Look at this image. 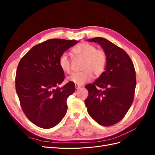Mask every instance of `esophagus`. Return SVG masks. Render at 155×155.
I'll list each match as a JSON object with an SVG mask.
<instances>
[{
  "label": "esophagus",
  "mask_w": 155,
  "mask_h": 155,
  "mask_svg": "<svg viewBox=\"0 0 155 155\" xmlns=\"http://www.w3.org/2000/svg\"><path fill=\"white\" fill-rule=\"evenodd\" d=\"M75 87H76V89H79V88H80L81 87V86L76 85H76H75Z\"/></svg>",
  "instance_id": "obj_1"
}]
</instances>
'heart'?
Wrapping results in <instances>:
<instances>
[{
    "label": "heart",
    "mask_w": 155,
    "mask_h": 155,
    "mask_svg": "<svg viewBox=\"0 0 155 155\" xmlns=\"http://www.w3.org/2000/svg\"><path fill=\"white\" fill-rule=\"evenodd\" d=\"M73 52L77 56L84 58L81 72H74L69 76L68 81L76 85H82L96 76H100L104 73L107 63V58L105 51L101 49H96L93 45L82 43L73 49ZM72 59L68 53L64 52L59 59V65L63 72L67 74L71 72Z\"/></svg>",
    "instance_id": "heart-1"
}]
</instances>
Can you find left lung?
<instances>
[{
	"label": "left lung",
	"mask_w": 155,
	"mask_h": 155,
	"mask_svg": "<svg viewBox=\"0 0 155 155\" xmlns=\"http://www.w3.org/2000/svg\"><path fill=\"white\" fill-rule=\"evenodd\" d=\"M88 41L101 46L107 63L105 71L85 86L88 96L85 103L89 115L97 124L110 126L123 119L133 104L137 85L134 67L129 55L107 39L94 37Z\"/></svg>",
	"instance_id": "left-lung-1"
}]
</instances>
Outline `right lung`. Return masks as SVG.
I'll use <instances>...</instances> for the list:
<instances>
[{"label": "right lung", "mask_w": 155, "mask_h": 155, "mask_svg": "<svg viewBox=\"0 0 155 155\" xmlns=\"http://www.w3.org/2000/svg\"><path fill=\"white\" fill-rule=\"evenodd\" d=\"M78 43L76 40L52 39L34 46L18 64L15 88L26 116L35 125L52 128L67 111V100L75 91V84L64 81L59 65L61 55Z\"/></svg>", "instance_id": "obj_1"}]
</instances>
